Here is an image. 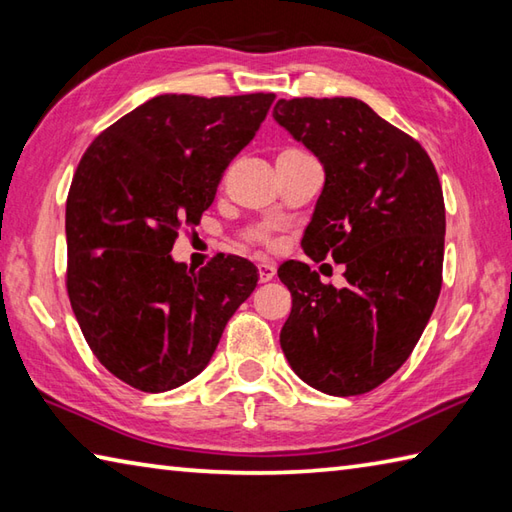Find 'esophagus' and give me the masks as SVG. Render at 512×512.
<instances>
[{"instance_id": "1", "label": "esophagus", "mask_w": 512, "mask_h": 512, "mask_svg": "<svg viewBox=\"0 0 512 512\" xmlns=\"http://www.w3.org/2000/svg\"><path fill=\"white\" fill-rule=\"evenodd\" d=\"M276 276V267L271 263H258V278L260 283H269L271 278Z\"/></svg>"}]
</instances>
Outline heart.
<instances>
[{
	"instance_id": "heart-1",
	"label": "heart",
	"mask_w": 512,
	"mask_h": 512,
	"mask_svg": "<svg viewBox=\"0 0 512 512\" xmlns=\"http://www.w3.org/2000/svg\"><path fill=\"white\" fill-rule=\"evenodd\" d=\"M254 236L258 238V241H260V243H269V238H267V234H263V232H256Z\"/></svg>"
}]
</instances>
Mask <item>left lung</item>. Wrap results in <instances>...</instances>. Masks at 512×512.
I'll use <instances>...</instances> for the list:
<instances>
[{
	"mask_svg": "<svg viewBox=\"0 0 512 512\" xmlns=\"http://www.w3.org/2000/svg\"><path fill=\"white\" fill-rule=\"evenodd\" d=\"M278 125L320 161L325 185L302 236L311 260L344 265L347 287L285 263L280 347L302 382L360 395L398 371L442 289L444 196L429 154L353 97L280 99Z\"/></svg>",
	"mask_w": 512,
	"mask_h": 512,
	"instance_id": "1",
	"label": "left lung"
}]
</instances>
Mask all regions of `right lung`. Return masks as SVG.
Masks as SVG:
<instances>
[{
  "instance_id": "add662e5",
  "label": "right lung",
  "mask_w": 512,
  "mask_h": 512,
  "mask_svg": "<svg viewBox=\"0 0 512 512\" xmlns=\"http://www.w3.org/2000/svg\"><path fill=\"white\" fill-rule=\"evenodd\" d=\"M274 99L154 97L81 156L66 203L70 305L97 360L134 389L163 393L196 378L256 289L245 258L216 256L194 271L170 252Z\"/></svg>"
}]
</instances>
